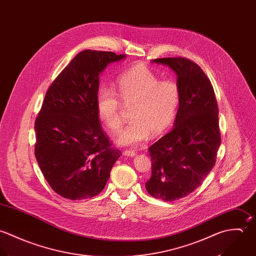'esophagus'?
<instances>
[{
    "mask_svg": "<svg viewBox=\"0 0 256 256\" xmlns=\"http://www.w3.org/2000/svg\"><path fill=\"white\" fill-rule=\"evenodd\" d=\"M124 155L128 156V157H134L136 155V152H132V150H126V152H124Z\"/></svg>",
    "mask_w": 256,
    "mask_h": 256,
    "instance_id": "34e87169",
    "label": "esophagus"
}]
</instances>
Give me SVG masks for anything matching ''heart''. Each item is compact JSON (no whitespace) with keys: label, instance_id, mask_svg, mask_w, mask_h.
<instances>
[{"label":"heart","instance_id":"1","mask_svg":"<svg viewBox=\"0 0 256 256\" xmlns=\"http://www.w3.org/2000/svg\"><path fill=\"white\" fill-rule=\"evenodd\" d=\"M116 93L101 88L97 93V110L104 126L112 132L122 128L120 101L132 106L128 126L120 134L116 142L122 146H138L150 138L165 132L174 122L180 93L176 83L159 81V77L144 64L124 71L118 79Z\"/></svg>","mask_w":256,"mask_h":256}]
</instances>
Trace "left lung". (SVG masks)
Listing matches in <instances>:
<instances>
[{
  "instance_id": "obj_1",
  "label": "left lung",
  "mask_w": 256,
  "mask_h": 256,
  "mask_svg": "<svg viewBox=\"0 0 256 256\" xmlns=\"http://www.w3.org/2000/svg\"><path fill=\"white\" fill-rule=\"evenodd\" d=\"M177 75L179 108L173 130L150 148L152 177L148 192L172 202L196 190L216 163L220 146L218 108L210 79L199 65L183 57L152 60Z\"/></svg>"
}]
</instances>
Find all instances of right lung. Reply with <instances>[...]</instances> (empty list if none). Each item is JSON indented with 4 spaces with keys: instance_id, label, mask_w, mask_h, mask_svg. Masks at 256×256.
<instances>
[{
    "instance_id": "obj_1",
    "label": "right lung",
    "mask_w": 256,
    "mask_h": 256,
    "mask_svg": "<svg viewBox=\"0 0 256 256\" xmlns=\"http://www.w3.org/2000/svg\"><path fill=\"white\" fill-rule=\"evenodd\" d=\"M124 54L83 50L50 86L34 122V154L52 190L82 200L102 192L120 152L102 130L97 110L99 74Z\"/></svg>"
}]
</instances>
